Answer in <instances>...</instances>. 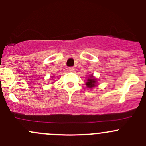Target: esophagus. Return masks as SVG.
Listing matches in <instances>:
<instances>
[{"label": "esophagus", "mask_w": 146, "mask_h": 146, "mask_svg": "<svg viewBox=\"0 0 146 146\" xmlns=\"http://www.w3.org/2000/svg\"><path fill=\"white\" fill-rule=\"evenodd\" d=\"M74 70H75V68L73 67H70L68 68V70L69 72H73Z\"/></svg>", "instance_id": "esophagus-1"}]
</instances>
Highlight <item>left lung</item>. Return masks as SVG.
Wrapping results in <instances>:
<instances>
[{"instance_id":"left-lung-1","label":"left lung","mask_w":146,"mask_h":146,"mask_svg":"<svg viewBox=\"0 0 146 146\" xmlns=\"http://www.w3.org/2000/svg\"><path fill=\"white\" fill-rule=\"evenodd\" d=\"M85 85H86V86L88 88H94V87H95L97 85V79L95 78H94V76L92 75H91L89 78H88V80H87Z\"/></svg>"}]
</instances>
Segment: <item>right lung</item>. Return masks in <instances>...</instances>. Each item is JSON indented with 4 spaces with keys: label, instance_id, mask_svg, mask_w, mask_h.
<instances>
[{
    "label": "right lung",
    "instance_id": "right-lung-1",
    "mask_svg": "<svg viewBox=\"0 0 146 146\" xmlns=\"http://www.w3.org/2000/svg\"><path fill=\"white\" fill-rule=\"evenodd\" d=\"M52 78H53V77H52Z\"/></svg>",
    "mask_w": 146,
    "mask_h": 146
}]
</instances>
